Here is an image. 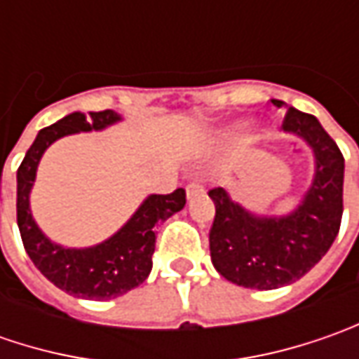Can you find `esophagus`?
<instances>
[{
	"mask_svg": "<svg viewBox=\"0 0 359 359\" xmlns=\"http://www.w3.org/2000/svg\"><path fill=\"white\" fill-rule=\"evenodd\" d=\"M203 194V186L201 184H189V186L186 187V196H187V200H194V198H198V196H201Z\"/></svg>",
	"mask_w": 359,
	"mask_h": 359,
	"instance_id": "34e87169",
	"label": "esophagus"
}]
</instances>
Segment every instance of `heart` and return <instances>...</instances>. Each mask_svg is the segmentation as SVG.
Segmentation results:
<instances>
[{"mask_svg":"<svg viewBox=\"0 0 359 359\" xmlns=\"http://www.w3.org/2000/svg\"><path fill=\"white\" fill-rule=\"evenodd\" d=\"M248 128H250V121H245V119L231 121V123H228V126H224V128L215 130V133L212 135V142H214L215 145L236 144V142H240L241 137L245 135Z\"/></svg>","mask_w":359,"mask_h":359,"instance_id":"heart-1","label":"heart"}]
</instances>
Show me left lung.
Segmentation results:
<instances>
[{"label": "left lung", "instance_id": "1", "mask_svg": "<svg viewBox=\"0 0 359 359\" xmlns=\"http://www.w3.org/2000/svg\"><path fill=\"white\" fill-rule=\"evenodd\" d=\"M285 107L283 131L308 145L313 175L296 208L285 214H262L231 198L229 189L210 191L215 217L210 231L214 268L231 283L252 290H276L306 276L332 248L341 222L344 156L318 119Z\"/></svg>", "mask_w": 359, "mask_h": 359}]
</instances>
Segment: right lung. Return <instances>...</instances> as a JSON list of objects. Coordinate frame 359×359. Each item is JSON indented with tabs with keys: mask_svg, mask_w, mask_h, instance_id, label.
<instances>
[{
	"mask_svg": "<svg viewBox=\"0 0 359 359\" xmlns=\"http://www.w3.org/2000/svg\"><path fill=\"white\" fill-rule=\"evenodd\" d=\"M119 121L123 116L114 109L74 111L35 135L18 170V226L25 252L53 285L83 299L119 297L145 282L151 271L156 229L186 205L182 187L168 196L149 194L116 233L86 248L62 245L37 226L29 200L39 161L49 145L65 135L104 131Z\"/></svg>",
	"mask_w": 359,
	"mask_h": 359,
	"instance_id": "add662e5",
	"label": "right lung"
}]
</instances>
